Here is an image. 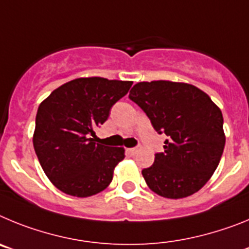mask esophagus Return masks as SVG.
Wrapping results in <instances>:
<instances>
[{
	"mask_svg": "<svg viewBox=\"0 0 249 249\" xmlns=\"http://www.w3.org/2000/svg\"><path fill=\"white\" fill-rule=\"evenodd\" d=\"M127 151H128V153L131 156H135L136 153H137V152H138V148H137V147H135V148H128V149H127Z\"/></svg>",
	"mask_w": 249,
	"mask_h": 249,
	"instance_id": "1",
	"label": "esophagus"
}]
</instances>
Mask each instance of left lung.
<instances>
[{
  "label": "left lung",
  "mask_w": 249,
  "mask_h": 249,
  "mask_svg": "<svg viewBox=\"0 0 249 249\" xmlns=\"http://www.w3.org/2000/svg\"><path fill=\"white\" fill-rule=\"evenodd\" d=\"M128 97L156 132L167 136L164 151L142 169L149 188L175 199L201 190L218 166L226 143L221 109L195 86L171 81L140 82Z\"/></svg>",
  "instance_id": "1"
}]
</instances>
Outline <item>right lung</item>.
Wrapping results in <instances>:
<instances>
[{
	"instance_id": "add662e5",
	"label": "right lung",
	"mask_w": 249,
	"mask_h": 249,
	"mask_svg": "<svg viewBox=\"0 0 249 249\" xmlns=\"http://www.w3.org/2000/svg\"><path fill=\"white\" fill-rule=\"evenodd\" d=\"M132 83L102 77L77 78L54 89L39 105L35 152L59 191L89 197L111 183L124 149L96 143L94 129L107 121L112 106L126 96Z\"/></svg>"
}]
</instances>
